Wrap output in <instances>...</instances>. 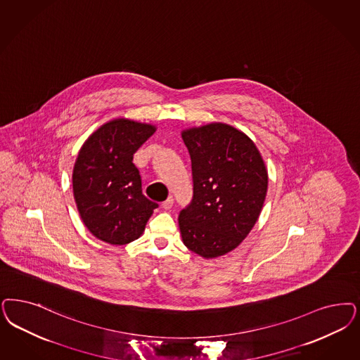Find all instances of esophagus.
<instances>
[{"instance_id":"1","label":"esophagus","mask_w":360,"mask_h":360,"mask_svg":"<svg viewBox=\"0 0 360 360\" xmlns=\"http://www.w3.org/2000/svg\"><path fill=\"white\" fill-rule=\"evenodd\" d=\"M174 205V199L173 197H169V198L166 199L165 202H162V207L165 209V210H170L172 207H173Z\"/></svg>"}]
</instances>
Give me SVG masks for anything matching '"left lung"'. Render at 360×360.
I'll list each match as a JSON object with an SVG mask.
<instances>
[{
    "instance_id": "1",
    "label": "left lung",
    "mask_w": 360,
    "mask_h": 360,
    "mask_svg": "<svg viewBox=\"0 0 360 360\" xmlns=\"http://www.w3.org/2000/svg\"><path fill=\"white\" fill-rule=\"evenodd\" d=\"M193 173V199L179 212L188 250L217 258L248 236L259 218L269 176L254 142L236 127L210 124L182 133Z\"/></svg>"
}]
</instances>
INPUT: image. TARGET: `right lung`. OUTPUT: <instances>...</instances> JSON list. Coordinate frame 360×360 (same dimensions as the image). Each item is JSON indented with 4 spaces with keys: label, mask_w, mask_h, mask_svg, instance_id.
<instances>
[{
    "label": "right lung",
    "mask_w": 360,
    "mask_h": 360,
    "mask_svg": "<svg viewBox=\"0 0 360 360\" xmlns=\"http://www.w3.org/2000/svg\"><path fill=\"white\" fill-rule=\"evenodd\" d=\"M155 127L129 120L101 126L78 153L73 169L77 209L89 231L110 245L138 239L158 203L142 193L141 175L133 163Z\"/></svg>",
    "instance_id": "obj_1"
}]
</instances>
